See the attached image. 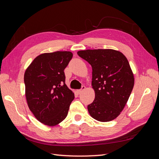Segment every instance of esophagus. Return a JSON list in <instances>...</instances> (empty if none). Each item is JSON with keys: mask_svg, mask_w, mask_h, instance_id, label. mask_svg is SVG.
Returning <instances> with one entry per match:
<instances>
[{"mask_svg": "<svg viewBox=\"0 0 159 159\" xmlns=\"http://www.w3.org/2000/svg\"><path fill=\"white\" fill-rule=\"evenodd\" d=\"M85 87L84 85H83L82 87H81V89H78V90L77 91H78V93H81L82 92V91H83L84 90H85Z\"/></svg>", "mask_w": 159, "mask_h": 159, "instance_id": "esophagus-1", "label": "esophagus"}]
</instances>
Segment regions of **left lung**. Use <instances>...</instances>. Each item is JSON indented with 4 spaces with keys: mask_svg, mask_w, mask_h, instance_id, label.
Segmentation results:
<instances>
[{
    "mask_svg": "<svg viewBox=\"0 0 159 159\" xmlns=\"http://www.w3.org/2000/svg\"><path fill=\"white\" fill-rule=\"evenodd\" d=\"M78 54L92 68L95 99L88 105L89 113L101 122L112 121L125 106L134 86V76L127 57L112 49L80 50Z\"/></svg>",
    "mask_w": 159,
    "mask_h": 159,
    "instance_id": "obj_1",
    "label": "left lung"
}]
</instances>
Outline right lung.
Here are the masks:
<instances>
[{
  "mask_svg": "<svg viewBox=\"0 0 159 159\" xmlns=\"http://www.w3.org/2000/svg\"><path fill=\"white\" fill-rule=\"evenodd\" d=\"M73 54L68 51L38 56L25 71V95L34 117L48 126H55L67 117L74 93L65 84L64 69Z\"/></svg>",
  "mask_w": 159,
  "mask_h": 159,
  "instance_id": "right-lung-1",
  "label": "right lung"
}]
</instances>
